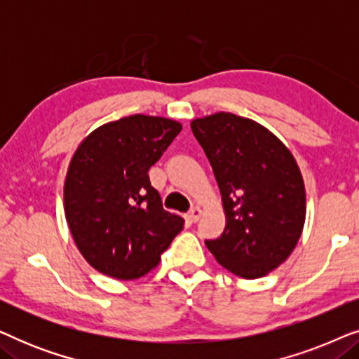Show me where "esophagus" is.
<instances>
[{"label": "esophagus", "instance_id": "34e87169", "mask_svg": "<svg viewBox=\"0 0 359 359\" xmlns=\"http://www.w3.org/2000/svg\"><path fill=\"white\" fill-rule=\"evenodd\" d=\"M201 215H203V209H201V208H193V209H191V212H189L188 217H189L191 222H198V220L201 219Z\"/></svg>", "mask_w": 359, "mask_h": 359}]
</instances>
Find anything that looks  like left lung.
Segmentation results:
<instances>
[{"label":"left lung","instance_id":"left-lung-1","mask_svg":"<svg viewBox=\"0 0 359 359\" xmlns=\"http://www.w3.org/2000/svg\"><path fill=\"white\" fill-rule=\"evenodd\" d=\"M191 129L217 180L224 233L205 245L219 264L245 279L266 276L296 248L306 222V188L291 151L247 117L215 112Z\"/></svg>","mask_w":359,"mask_h":359}]
</instances>
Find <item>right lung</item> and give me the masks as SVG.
<instances>
[{
  "mask_svg": "<svg viewBox=\"0 0 359 359\" xmlns=\"http://www.w3.org/2000/svg\"><path fill=\"white\" fill-rule=\"evenodd\" d=\"M181 132L173 119L134 114L93 130L68 166L65 217L78 250L121 281L145 276L183 230L150 184L149 170Z\"/></svg>",
  "mask_w": 359,
  "mask_h": 359,
  "instance_id": "obj_1",
  "label": "right lung"
}]
</instances>
